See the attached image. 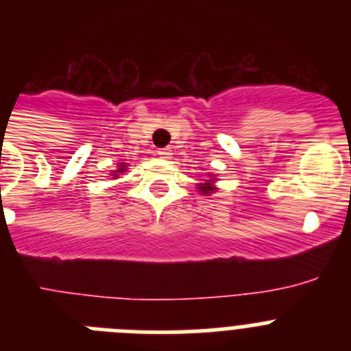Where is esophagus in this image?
<instances>
[{"mask_svg":"<svg viewBox=\"0 0 351 351\" xmlns=\"http://www.w3.org/2000/svg\"><path fill=\"white\" fill-rule=\"evenodd\" d=\"M158 156L163 158V160H170V158H172V149L170 147L160 149V151H158Z\"/></svg>","mask_w":351,"mask_h":351,"instance_id":"esophagus-1","label":"esophagus"}]
</instances>
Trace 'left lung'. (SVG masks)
Masks as SVG:
<instances>
[{
    "label": "left lung",
    "mask_w": 351,
    "mask_h": 351,
    "mask_svg": "<svg viewBox=\"0 0 351 351\" xmlns=\"http://www.w3.org/2000/svg\"><path fill=\"white\" fill-rule=\"evenodd\" d=\"M213 179H210V181H207V182H204V184H200L198 186V188H200V191H202V195H209L210 191H214V188H213Z\"/></svg>",
    "instance_id": "1"
}]
</instances>
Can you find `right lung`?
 <instances>
[{
    "instance_id": "add662e5",
    "label": "right lung",
    "mask_w": 351,
    "mask_h": 351,
    "mask_svg": "<svg viewBox=\"0 0 351 351\" xmlns=\"http://www.w3.org/2000/svg\"><path fill=\"white\" fill-rule=\"evenodd\" d=\"M125 167H126V163H123V165H119V169H117V170H116V172H114V173H112V176H114V179H116V178H117V173H121V172H125V170H126V169H125Z\"/></svg>"
}]
</instances>
